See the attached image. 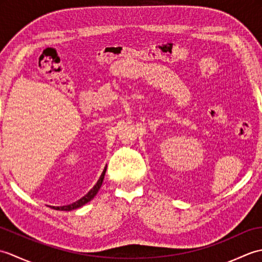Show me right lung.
<instances>
[{
  "mask_svg": "<svg viewBox=\"0 0 262 262\" xmlns=\"http://www.w3.org/2000/svg\"><path fill=\"white\" fill-rule=\"evenodd\" d=\"M105 170H107V168H104L102 174L100 176L99 180L97 181L96 185L93 186V188L85 194V196H83L81 199L76 200V202L73 203V204L65 205V206H58V207H55V206H54L53 208L54 209H57V210H66V211H69V210H73V209H76V208H80V207H82V206H84L85 204H88L89 202H91V200L94 197H96V194L98 193L99 189L101 188V186H102V182H103V179H104V174H105Z\"/></svg>",
  "mask_w": 262,
  "mask_h": 262,
  "instance_id": "right-lung-1",
  "label": "right lung"
}]
</instances>
